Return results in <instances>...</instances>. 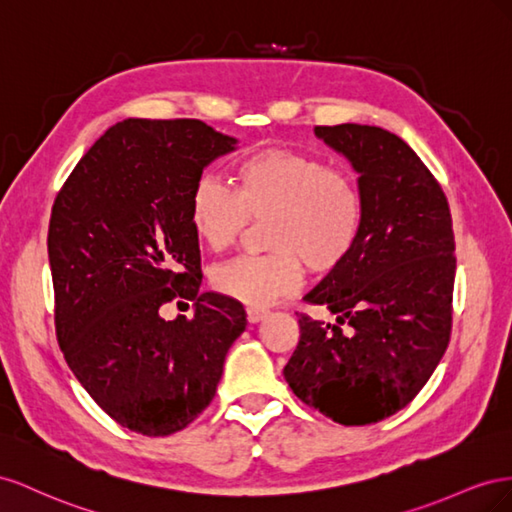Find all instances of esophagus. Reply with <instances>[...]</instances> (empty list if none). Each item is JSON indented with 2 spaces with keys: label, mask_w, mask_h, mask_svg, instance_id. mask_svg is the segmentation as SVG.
<instances>
[{
  "label": "esophagus",
  "mask_w": 512,
  "mask_h": 512,
  "mask_svg": "<svg viewBox=\"0 0 512 512\" xmlns=\"http://www.w3.org/2000/svg\"><path fill=\"white\" fill-rule=\"evenodd\" d=\"M264 317H266L264 309H246V319L251 321V324H257V321H261Z\"/></svg>",
  "instance_id": "34e87169"
}]
</instances>
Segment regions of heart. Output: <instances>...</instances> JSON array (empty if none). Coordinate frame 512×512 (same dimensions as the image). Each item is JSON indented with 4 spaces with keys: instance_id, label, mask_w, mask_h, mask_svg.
<instances>
[{
    "instance_id": "b5f03b06",
    "label": "heart",
    "mask_w": 512,
    "mask_h": 512,
    "mask_svg": "<svg viewBox=\"0 0 512 512\" xmlns=\"http://www.w3.org/2000/svg\"><path fill=\"white\" fill-rule=\"evenodd\" d=\"M188 216L212 251L231 246L248 223L268 221L264 246L270 253L231 259L212 270V285L221 294L266 306L298 289L304 266L330 274L352 257L364 225V195L352 171L274 145L240 160L236 191L216 175L199 178Z\"/></svg>"
}]
</instances>
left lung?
Masks as SVG:
<instances>
[{
  "instance_id": "8db88e82",
  "label": "left lung",
  "mask_w": 512,
  "mask_h": 512,
  "mask_svg": "<svg viewBox=\"0 0 512 512\" xmlns=\"http://www.w3.org/2000/svg\"><path fill=\"white\" fill-rule=\"evenodd\" d=\"M315 135L360 173L364 225L352 257L304 296L339 326L298 313L300 341L283 375L339 425H371L416 397L448 347L452 216L440 182L401 137L362 124L317 126Z\"/></svg>"
}]
</instances>
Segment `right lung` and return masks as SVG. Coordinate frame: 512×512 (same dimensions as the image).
I'll return each instance as SVG.
<instances>
[{"label": "right lung", "instance_id": "right-lung-1", "mask_svg": "<svg viewBox=\"0 0 512 512\" xmlns=\"http://www.w3.org/2000/svg\"><path fill=\"white\" fill-rule=\"evenodd\" d=\"M233 145L201 120L130 118L85 152L53 203L57 343L100 410L141 435L182 431L206 410L246 328L238 300L199 294L188 216L203 169ZM188 299L191 320L159 317Z\"/></svg>", "mask_w": 512, "mask_h": 512}]
</instances>
